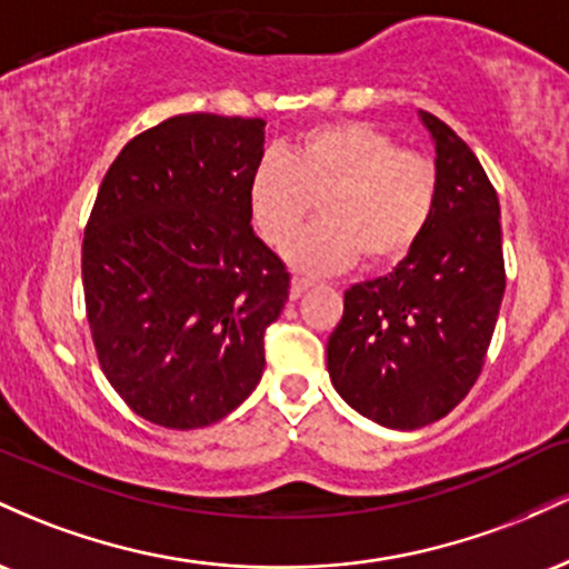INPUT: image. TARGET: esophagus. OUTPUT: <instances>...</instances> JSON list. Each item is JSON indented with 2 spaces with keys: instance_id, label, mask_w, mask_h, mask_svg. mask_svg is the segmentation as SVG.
I'll return each instance as SVG.
<instances>
[{
  "instance_id": "34e87169",
  "label": "esophagus",
  "mask_w": 569,
  "mask_h": 569,
  "mask_svg": "<svg viewBox=\"0 0 569 569\" xmlns=\"http://www.w3.org/2000/svg\"><path fill=\"white\" fill-rule=\"evenodd\" d=\"M310 286H312V280L293 276V278H291V299H299V297H302V293H305L307 289H310Z\"/></svg>"
}]
</instances>
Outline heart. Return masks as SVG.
I'll return each mask as SVG.
<instances>
[{"label":"heart","mask_w":569,"mask_h":569,"mask_svg":"<svg viewBox=\"0 0 569 569\" xmlns=\"http://www.w3.org/2000/svg\"><path fill=\"white\" fill-rule=\"evenodd\" d=\"M322 198L323 222L290 234ZM439 200V168L401 149L369 122H323L293 141L291 154L267 152L248 179V208L267 243L283 248L302 272H335L356 262L403 259L426 232Z\"/></svg>","instance_id":"b5f03b06"}]
</instances>
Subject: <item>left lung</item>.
<instances>
[{
    "instance_id": "8db88e82",
    "label": "left lung",
    "mask_w": 569,
    "mask_h": 569,
    "mask_svg": "<svg viewBox=\"0 0 569 569\" xmlns=\"http://www.w3.org/2000/svg\"><path fill=\"white\" fill-rule=\"evenodd\" d=\"M420 120L436 143L433 217L393 272L345 291L326 345L337 393L396 430L430 426L468 396L506 291L498 192L447 122L428 112Z\"/></svg>"
}]
</instances>
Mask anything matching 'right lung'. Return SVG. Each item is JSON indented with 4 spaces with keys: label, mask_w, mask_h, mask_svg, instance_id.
Masks as SVG:
<instances>
[{
    "label": "right lung",
    "mask_w": 569,
    "mask_h": 569,
    "mask_svg": "<svg viewBox=\"0 0 569 569\" xmlns=\"http://www.w3.org/2000/svg\"><path fill=\"white\" fill-rule=\"evenodd\" d=\"M259 117L176 114L130 139L98 187L82 286L103 375L136 415L194 430L251 396L289 270L253 234Z\"/></svg>",
    "instance_id": "obj_1"
}]
</instances>
